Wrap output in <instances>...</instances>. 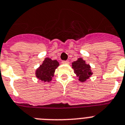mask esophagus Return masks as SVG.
<instances>
[{
	"label": "esophagus",
	"mask_w": 125,
	"mask_h": 125,
	"mask_svg": "<svg viewBox=\"0 0 125 125\" xmlns=\"http://www.w3.org/2000/svg\"><path fill=\"white\" fill-rule=\"evenodd\" d=\"M63 64H69V61L65 60V61H62Z\"/></svg>",
	"instance_id": "obj_1"
}]
</instances>
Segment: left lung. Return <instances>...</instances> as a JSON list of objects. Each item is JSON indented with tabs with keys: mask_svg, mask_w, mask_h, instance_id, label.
<instances>
[{
	"mask_svg": "<svg viewBox=\"0 0 125 125\" xmlns=\"http://www.w3.org/2000/svg\"><path fill=\"white\" fill-rule=\"evenodd\" d=\"M72 66L74 73L79 77V81L81 82L86 81L93 74L90 65L86 64L85 61L81 58L72 62Z\"/></svg>",
	"mask_w": 125,
	"mask_h": 125,
	"instance_id": "obj_1",
	"label": "left lung"
}]
</instances>
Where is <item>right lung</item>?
Listing matches in <instances>:
<instances>
[{
    "label": "right lung",
    "mask_w": 125,
    "mask_h": 125,
    "mask_svg": "<svg viewBox=\"0 0 125 125\" xmlns=\"http://www.w3.org/2000/svg\"><path fill=\"white\" fill-rule=\"evenodd\" d=\"M58 66L59 63L57 60H52L51 58H46L42 65L35 71V75L42 81L45 83L50 82L54 76L55 69Z\"/></svg>",
    "instance_id": "add662e5"
}]
</instances>
